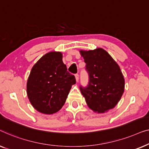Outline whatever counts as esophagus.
<instances>
[{"label": "esophagus", "mask_w": 149, "mask_h": 149, "mask_svg": "<svg viewBox=\"0 0 149 149\" xmlns=\"http://www.w3.org/2000/svg\"><path fill=\"white\" fill-rule=\"evenodd\" d=\"M75 79H76V81H78V80H79V75L78 74H75Z\"/></svg>", "instance_id": "esophagus-1"}]
</instances>
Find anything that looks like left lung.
Instances as JSON below:
<instances>
[{"mask_svg":"<svg viewBox=\"0 0 149 149\" xmlns=\"http://www.w3.org/2000/svg\"><path fill=\"white\" fill-rule=\"evenodd\" d=\"M86 64L89 83L80 87L88 107L98 113L113 109L124 92L125 79L119 65L102 48L79 51Z\"/></svg>","mask_w":149,"mask_h":149,"instance_id":"obj_1","label":"left lung"}]
</instances>
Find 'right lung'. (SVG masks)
I'll list each match as a JSON object with an SVG mask.
<instances>
[{
    "label": "right lung",
    "instance_id": "add662e5",
    "mask_svg": "<svg viewBox=\"0 0 149 149\" xmlns=\"http://www.w3.org/2000/svg\"><path fill=\"white\" fill-rule=\"evenodd\" d=\"M61 52L51 51L33 65L27 81V95L35 109L44 114L58 111L64 105L75 76L68 72Z\"/></svg>",
    "mask_w": 149,
    "mask_h": 149
}]
</instances>
